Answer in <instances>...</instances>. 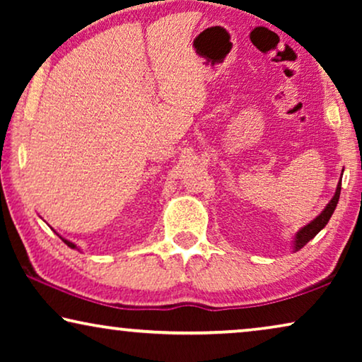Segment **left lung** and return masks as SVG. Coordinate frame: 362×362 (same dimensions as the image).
Segmentation results:
<instances>
[{
	"mask_svg": "<svg viewBox=\"0 0 362 362\" xmlns=\"http://www.w3.org/2000/svg\"><path fill=\"white\" fill-rule=\"evenodd\" d=\"M339 194H341V181L338 187H336V194L333 196V199L329 201V204L326 206V209L321 212V214L316 217L315 221H311L308 226H305L303 229H301L298 234H296V239H295V249L300 250L301 247H305L308 242L313 239V237L318 234V232L323 229V227L328 224L329 217L333 216V212L336 209V206H338V201H339Z\"/></svg>",
	"mask_w": 362,
	"mask_h": 362,
	"instance_id": "left-lung-1",
	"label": "left lung"
}]
</instances>
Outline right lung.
Instances as JSON below:
<instances>
[{"label": "right lung", "mask_w": 362, "mask_h": 362, "mask_svg": "<svg viewBox=\"0 0 362 362\" xmlns=\"http://www.w3.org/2000/svg\"><path fill=\"white\" fill-rule=\"evenodd\" d=\"M62 240H64V242H66V244H67L69 247H71V249H76V245H74V244H72V242H69V240H66V239H62Z\"/></svg>", "instance_id": "right-lung-1"}]
</instances>
